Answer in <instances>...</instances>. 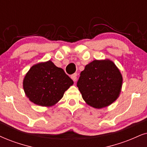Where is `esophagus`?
Returning a JSON list of instances; mask_svg holds the SVG:
<instances>
[{
	"mask_svg": "<svg viewBox=\"0 0 147 147\" xmlns=\"http://www.w3.org/2000/svg\"><path fill=\"white\" fill-rule=\"evenodd\" d=\"M71 77V79L73 80V81H75V82L76 81H77V75H76V74L72 75L71 77Z\"/></svg>",
	"mask_w": 147,
	"mask_h": 147,
	"instance_id": "esophagus-1",
	"label": "esophagus"
}]
</instances>
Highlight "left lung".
Wrapping results in <instances>:
<instances>
[{
  "instance_id": "left-lung-1",
  "label": "left lung",
  "mask_w": 147,
  "mask_h": 147,
  "mask_svg": "<svg viewBox=\"0 0 147 147\" xmlns=\"http://www.w3.org/2000/svg\"><path fill=\"white\" fill-rule=\"evenodd\" d=\"M122 81L121 74L112 61L96 60L85 66L77 85L87 105L102 109L117 99Z\"/></svg>"
}]
</instances>
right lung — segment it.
<instances>
[{
	"label": "right lung",
	"mask_w": 147,
	"mask_h": 147,
	"mask_svg": "<svg viewBox=\"0 0 147 147\" xmlns=\"http://www.w3.org/2000/svg\"><path fill=\"white\" fill-rule=\"evenodd\" d=\"M73 83L62 68L49 60L30 68L24 79L23 87L32 102L42 107H51Z\"/></svg>",
	"instance_id": "1"
}]
</instances>
